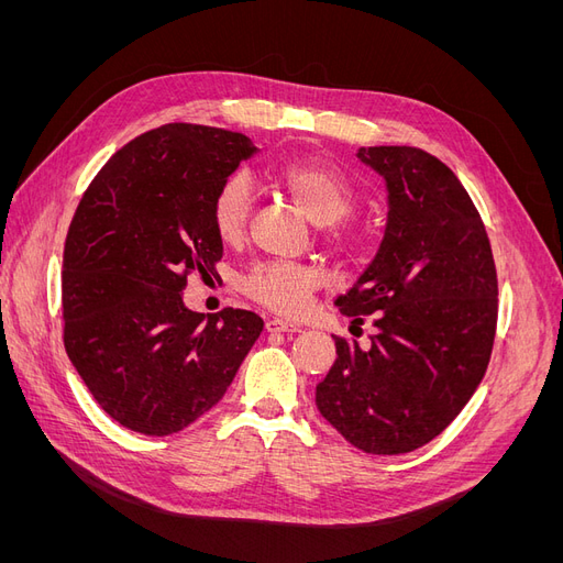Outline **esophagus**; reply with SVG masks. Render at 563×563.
I'll list each match as a JSON object with an SVG mask.
<instances>
[{
	"instance_id": "obj_1",
	"label": "esophagus",
	"mask_w": 563,
	"mask_h": 563,
	"mask_svg": "<svg viewBox=\"0 0 563 563\" xmlns=\"http://www.w3.org/2000/svg\"><path fill=\"white\" fill-rule=\"evenodd\" d=\"M264 329L269 331V333H297V331H299L297 323H291V321H287V319H278V317L266 319Z\"/></svg>"
}]
</instances>
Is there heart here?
<instances>
[{"instance_id": "obj_1", "label": "heart", "mask_w": 563, "mask_h": 563, "mask_svg": "<svg viewBox=\"0 0 563 563\" xmlns=\"http://www.w3.org/2000/svg\"><path fill=\"white\" fill-rule=\"evenodd\" d=\"M278 183L294 205L319 228L335 225L356 205L346 177L321 162H294L280 168ZM212 225L225 244L240 242L251 217V187L242 173H234L221 183L212 198ZM353 242L351 232H335L333 244L346 246ZM319 272L306 264H257L244 278V291L257 303L276 312L297 314L308 306L312 289L319 285Z\"/></svg>"}]
</instances>
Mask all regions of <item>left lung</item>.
<instances>
[{
    "label": "left lung",
    "instance_id": "1",
    "mask_svg": "<svg viewBox=\"0 0 563 563\" xmlns=\"http://www.w3.org/2000/svg\"><path fill=\"white\" fill-rule=\"evenodd\" d=\"M388 191L376 255L335 306L376 335L335 338L317 408L353 448L406 454L427 445L482 383L495 340L497 274L486 228L459 177L410 145L361 147Z\"/></svg>",
    "mask_w": 563,
    "mask_h": 563
}]
</instances>
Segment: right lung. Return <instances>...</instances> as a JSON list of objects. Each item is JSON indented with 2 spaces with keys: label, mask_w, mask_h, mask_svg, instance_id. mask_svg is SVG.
I'll use <instances>...</instances> for the list:
<instances>
[{
  "label": "right lung",
  "mask_w": 563,
  "mask_h": 563,
  "mask_svg": "<svg viewBox=\"0 0 563 563\" xmlns=\"http://www.w3.org/2000/svg\"><path fill=\"white\" fill-rule=\"evenodd\" d=\"M260 153L219 128L170 123L121 147L86 189L64 253L68 358L104 412L145 435L217 406L262 333L249 310L185 306L187 274H214L212 198Z\"/></svg>",
  "instance_id": "1"
}]
</instances>
